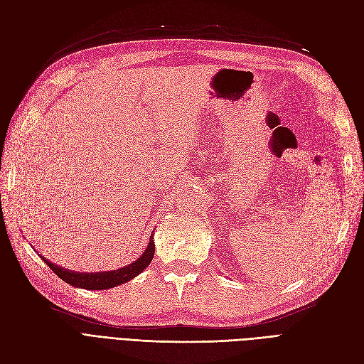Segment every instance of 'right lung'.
Segmentation results:
<instances>
[{"label":"right lung","instance_id":"right-lung-1","mask_svg":"<svg viewBox=\"0 0 364 364\" xmlns=\"http://www.w3.org/2000/svg\"><path fill=\"white\" fill-rule=\"evenodd\" d=\"M153 255H155V241H153V232H151L150 241L144 253H142L136 261L129 264V266L121 267L118 270H112V272H98V273L73 272L70 269L56 266V264H53L51 261L46 259L43 257L41 258L46 261L47 266L56 273L62 281L73 285V287L86 289V290H106V289L117 287V285L124 284L138 277V274L141 272H144V269L149 266L150 261L153 259Z\"/></svg>","mask_w":364,"mask_h":364}]
</instances>
